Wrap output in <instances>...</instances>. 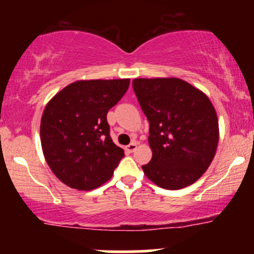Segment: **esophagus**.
Here are the masks:
<instances>
[{
    "label": "esophagus",
    "mask_w": 254,
    "mask_h": 254,
    "mask_svg": "<svg viewBox=\"0 0 254 254\" xmlns=\"http://www.w3.org/2000/svg\"><path fill=\"white\" fill-rule=\"evenodd\" d=\"M136 148H137V142H131L129 145L125 147V150L129 151V153H132V151L136 150Z\"/></svg>",
    "instance_id": "1"
}]
</instances>
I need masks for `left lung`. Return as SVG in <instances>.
I'll return each instance as SVG.
<instances>
[{
	"instance_id": "1",
	"label": "left lung",
	"mask_w": 254,
	"mask_h": 254,
	"mask_svg": "<svg viewBox=\"0 0 254 254\" xmlns=\"http://www.w3.org/2000/svg\"><path fill=\"white\" fill-rule=\"evenodd\" d=\"M132 87L149 122L148 179L162 189L179 190L208 170L218 143L216 111L209 98L180 78H135Z\"/></svg>"
}]
</instances>
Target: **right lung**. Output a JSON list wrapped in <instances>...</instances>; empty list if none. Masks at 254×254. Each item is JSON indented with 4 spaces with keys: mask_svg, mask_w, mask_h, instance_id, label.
<instances>
[{
    "mask_svg": "<svg viewBox=\"0 0 254 254\" xmlns=\"http://www.w3.org/2000/svg\"><path fill=\"white\" fill-rule=\"evenodd\" d=\"M129 83V78L76 81L45 106L40 123L44 156L55 176L69 188H99L111 179L124 157V150L111 138L106 116Z\"/></svg>",
    "mask_w": 254,
    "mask_h": 254,
    "instance_id": "right-lung-1",
    "label": "right lung"
}]
</instances>
